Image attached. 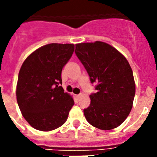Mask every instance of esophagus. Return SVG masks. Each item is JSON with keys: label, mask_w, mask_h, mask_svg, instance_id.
I'll return each instance as SVG.
<instances>
[{"label": "esophagus", "mask_w": 157, "mask_h": 157, "mask_svg": "<svg viewBox=\"0 0 157 157\" xmlns=\"http://www.w3.org/2000/svg\"><path fill=\"white\" fill-rule=\"evenodd\" d=\"M76 98H77V99H79V98H81V94H77V95H76Z\"/></svg>", "instance_id": "1"}]
</instances>
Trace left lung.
I'll list each match as a JSON object with an SVG mask.
<instances>
[{"instance_id":"left-lung-1","label":"left lung","mask_w":157,"mask_h":157,"mask_svg":"<svg viewBox=\"0 0 157 157\" xmlns=\"http://www.w3.org/2000/svg\"><path fill=\"white\" fill-rule=\"evenodd\" d=\"M75 53L92 84L90 104L84 109L87 121L103 130L121 124L132 109L135 94L134 75L127 59L112 45L102 41L76 44Z\"/></svg>"}]
</instances>
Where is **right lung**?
<instances>
[{
  "mask_svg": "<svg viewBox=\"0 0 157 157\" xmlns=\"http://www.w3.org/2000/svg\"><path fill=\"white\" fill-rule=\"evenodd\" d=\"M74 49L73 44L44 45L32 53L21 67L17 102L23 117L34 129L50 131L67 119L74 100L64 93L61 74Z\"/></svg>",
  "mask_w": 157,
  "mask_h": 157,
  "instance_id": "obj_1",
  "label": "right lung"
}]
</instances>
